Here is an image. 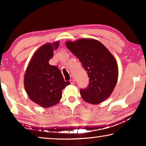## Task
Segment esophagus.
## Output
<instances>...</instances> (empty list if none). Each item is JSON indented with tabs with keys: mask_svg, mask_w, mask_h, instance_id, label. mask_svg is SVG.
<instances>
[{
	"mask_svg": "<svg viewBox=\"0 0 146 146\" xmlns=\"http://www.w3.org/2000/svg\"><path fill=\"white\" fill-rule=\"evenodd\" d=\"M70 81L71 84H73L74 82H75V80H74V78H73V75L70 76Z\"/></svg>",
	"mask_w": 146,
	"mask_h": 146,
	"instance_id": "esophagus-1",
	"label": "esophagus"
}]
</instances>
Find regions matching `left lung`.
<instances>
[{"label": "left lung", "mask_w": 146, "mask_h": 146, "mask_svg": "<svg viewBox=\"0 0 146 146\" xmlns=\"http://www.w3.org/2000/svg\"><path fill=\"white\" fill-rule=\"evenodd\" d=\"M66 45L87 71L89 84L80 89L86 102L97 104L110 97L117 84L118 66L114 56L99 41L91 38L68 41Z\"/></svg>", "instance_id": "1"}]
</instances>
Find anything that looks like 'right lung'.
Returning a JSON list of instances; mask_svg holds the SVG:
<instances>
[{
	"instance_id": "right-lung-1",
	"label": "right lung",
	"mask_w": 146,
	"mask_h": 146,
	"mask_svg": "<svg viewBox=\"0 0 146 146\" xmlns=\"http://www.w3.org/2000/svg\"><path fill=\"white\" fill-rule=\"evenodd\" d=\"M58 42L40 47L28 64L24 76V88L29 98L43 108H49L58 103L62 91L70 84L65 81L60 70L49 64L56 49Z\"/></svg>"
}]
</instances>
